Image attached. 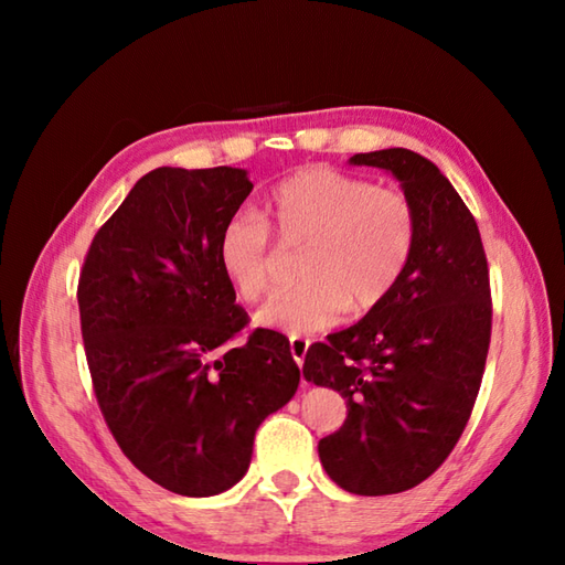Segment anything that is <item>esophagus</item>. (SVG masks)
<instances>
[{
    "label": "esophagus",
    "mask_w": 565,
    "mask_h": 565,
    "mask_svg": "<svg viewBox=\"0 0 565 565\" xmlns=\"http://www.w3.org/2000/svg\"><path fill=\"white\" fill-rule=\"evenodd\" d=\"M308 344H310V340H306V338H294L289 340V347H291V354H294V359H296V364L301 366L303 364V359H306V352H308Z\"/></svg>",
    "instance_id": "obj_1"
}]
</instances>
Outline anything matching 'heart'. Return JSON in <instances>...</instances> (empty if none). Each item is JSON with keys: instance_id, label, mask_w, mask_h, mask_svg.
<instances>
[{"instance_id": "heart-1", "label": "heart", "mask_w": 565, "mask_h": 565, "mask_svg": "<svg viewBox=\"0 0 565 565\" xmlns=\"http://www.w3.org/2000/svg\"><path fill=\"white\" fill-rule=\"evenodd\" d=\"M252 211L221 227L218 264L239 301L257 303L276 276L274 235L303 247L296 276L301 284L259 310L262 326L310 334L338 326L347 308L369 313L401 284L417 245V211L403 189L334 167H303L274 184Z\"/></svg>"}]
</instances>
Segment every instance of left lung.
Returning a JSON list of instances; mask_svg holds the SVG:
<instances>
[{"instance_id":"left-lung-1","label":"left lung","mask_w":565,"mask_h":565,"mask_svg":"<svg viewBox=\"0 0 565 565\" xmlns=\"http://www.w3.org/2000/svg\"><path fill=\"white\" fill-rule=\"evenodd\" d=\"M388 170L417 211V245L379 308L308 347L303 376L347 401V419L318 441L322 468L356 495L423 483L463 435L493 328L488 259L473 213L419 152H359Z\"/></svg>"}]
</instances>
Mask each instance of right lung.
Listing matches in <instances>:
<instances>
[{
    "mask_svg": "<svg viewBox=\"0 0 565 565\" xmlns=\"http://www.w3.org/2000/svg\"><path fill=\"white\" fill-rule=\"evenodd\" d=\"M245 170L158 167L84 255L79 326L92 388L118 447L177 495L245 476L262 419L301 381L289 340L247 328L218 264V233L247 199Z\"/></svg>",
    "mask_w": 565,
    "mask_h": 565,
    "instance_id": "1",
    "label": "right lung"
}]
</instances>
